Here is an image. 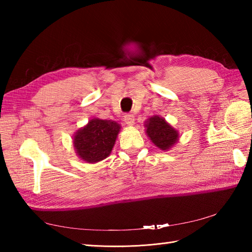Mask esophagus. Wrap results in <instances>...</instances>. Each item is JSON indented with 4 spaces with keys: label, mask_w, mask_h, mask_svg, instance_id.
I'll return each instance as SVG.
<instances>
[{
    "label": "esophagus",
    "mask_w": 252,
    "mask_h": 252,
    "mask_svg": "<svg viewBox=\"0 0 252 252\" xmlns=\"http://www.w3.org/2000/svg\"><path fill=\"white\" fill-rule=\"evenodd\" d=\"M123 119H125V122L126 123V125H129V126H132L133 123H134V116H133L132 114H126L125 117H123Z\"/></svg>",
    "instance_id": "1"
}]
</instances>
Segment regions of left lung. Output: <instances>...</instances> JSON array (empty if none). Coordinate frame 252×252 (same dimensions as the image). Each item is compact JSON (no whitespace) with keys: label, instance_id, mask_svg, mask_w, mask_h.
<instances>
[{"label":"left lung","instance_id":"8db88e82","mask_svg":"<svg viewBox=\"0 0 252 252\" xmlns=\"http://www.w3.org/2000/svg\"><path fill=\"white\" fill-rule=\"evenodd\" d=\"M145 126L147 127V135L155 145L160 149H163V151L169 149L178 141V131H175L162 118L157 116L149 118V121Z\"/></svg>","mask_w":252,"mask_h":252}]
</instances>
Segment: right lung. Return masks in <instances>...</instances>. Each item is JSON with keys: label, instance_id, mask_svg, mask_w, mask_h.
<instances>
[{"label": "right lung", "instance_id": "right-lung-1", "mask_svg": "<svg viewBox=\"0 0 252 252\" xmlns=\"http://www.w3.org/2000/svg\"><path fill=\"white\" fill-rule=\"evenodd\" d=\"M119 131L120 125L115 121L92 119L74 135L73 145L79 157L91 163L108 157Z\"/></svg>", "mask_w": 252, "mask_h": 252}]
</instances>
